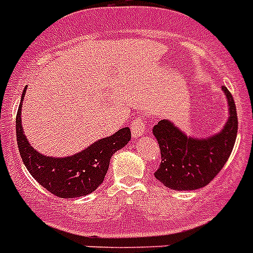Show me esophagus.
Listing matches in <instances>:
<instances>
[{
    "label": "esophagus",
    "mask_w": 253,
    "mask_h": 253,
    "mask_svg": "<svg viewBox=\"0 0 253 253\" xmlns=\"http://www.w3.org/2000/svg\"><path fill=\"white\" fill-rule=\"evenodd\" d=\"M131 132H132L133 137H141L147 132V125H145V120L141 117H137L136 120H133L131 123Z\"/></svg>",
    "instance_id": "esophagus-1"
}]
</instances>
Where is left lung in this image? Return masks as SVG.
Listing matches in <instances>:
<instances>
[{"label":"left lung","instance_id":"left-lung-1","mask_svg":"<svg viewBox=\"0 0 253 253\" xmlns=\"http://www.w3.org/2000/svg\"><path fill=\"white\" fill-rule=\"evenodd\" d=\"M229 104V120L218 133L195 139L166 120L153 126L159 141L161 164L156 179L176 191H194L211 183L221 171L233 151L238 133V116L233 94L222 87Z\"/></svg>","mask_w":253,"mask_h":253}]
</instances>
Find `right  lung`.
<instances>
[{
  "label": "right lung",
  "mask_w": 253,
  "mask_h": 253,
  "mask_svg": "<svg viewBox=\"0 0 253 253\" xmlns=\"http://www.w3.org/2000/svg\"><path fill=\"white\" fill-rule=\"evenodd\" d=\"M26 88L16 113V143L27 170L49 192L62 199L79 198L93 192L105 178L112 156L131 140V131L123 127L112 136L100 139L77 155L57 159L36 152L24 136L20 112Z\"/></svg>",
  "instance_id": "1"
}]
</instances>
